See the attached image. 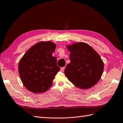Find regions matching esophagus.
Wrapping results in <instances>:
<instances>
[{"mask_svg":"<svg viewBox=\"0 0 123 123\" xmlns=\"http://www.w3.org/2000/svg\"><path fill=\"white\" fill-rule=\"evenodd\" d=\"M65 68H66V67H62V68H61V70H60V71H61V72H63V71H64V70Z\"/></svg>","mask_w":123,"mask_h":123,"instance_id":"obj_1","label":"esophagus"}]
</instances>
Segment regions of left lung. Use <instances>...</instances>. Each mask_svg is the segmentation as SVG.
I'll return each mask as SVG.
<instances>
[{
    "label": "left lung",
    "mask_w": 123,
    "mask_h": 123,
    "mask_svg": "<svg viewBox=\"0 0 123 123\" xmlns=\"http://www.w3.org/2000/svg\"><path fill=\"white\" fill-rule=\"evenodd\" d=\"M70 52V62L64 74L77 87L88 89L93 87L101 77L104 63L98 53L90 45L83 42L67 46Z\"/></svg>",
    "instance_id": "1"
}]
</instances>
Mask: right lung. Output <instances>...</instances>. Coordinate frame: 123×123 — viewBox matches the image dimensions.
Wrapping results in <instances>:
<instances>
[{"mask_svg": "<svg viewBox=\"0 0 123 123\" xmlns=\"http://www.w3.org/2000/svg\"><path fill=\"white\" fill-rule=\"evenodd\" d=\"M56 47L50 41L40 42L31 47L21 59L18 69L23 85L30 92L40 93L52 86L60 71L56 58L52 53Z\"/></svg>", "mask_w": 123, "mask_h": 123, "instance_id": "obj_1", "label": "right lung"}]
</instances>
